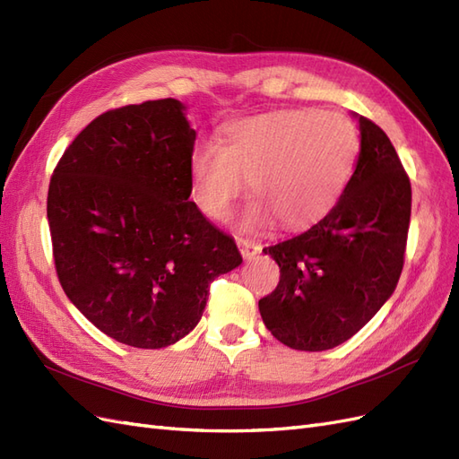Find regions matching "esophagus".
Listing matches in <instances>:
<instances>
[{"label":"esophagus","mask_w":459,"mask_h":459,"mask_svg":"<svg viewBox=\"0 0 459 459\" xmlns=\"http://www.w3.org/2000/svg\"><path fill=\"white\" fill-rule=\"evenodd\" d=\"M237 244L240 247V254L244 259H252L261 252V246L250 238H237Z\"/></svg>","instance_id":"1"}]
</instances>
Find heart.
Returning <instances> with one entry per match:
<instances>
[{"label": "heart", "instance_id": "heart-1", "mask_svg": "<svg viewBox=\"0 0 459 459\" xmlns=\"http://www.w3.org/2000/svg\"><path fill=\"white\" fill-rule=\"evenodd\" d=\"M358 155L359 133L342 113L304 108L244 117L225 125L221 143L192 150V198L209 219H227L247 175L255 195L242 229H264L273 219L306 229L336 207Z\"/></svg>", "mask_w": 459, "mask_h": 459}]
</instances>
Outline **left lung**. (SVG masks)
I'll use <instances>...</instances> for the list:
<instances>
[{"label":"left lung","mask_w":459,"mask_h":459,"mask_svg":"<svg viewBox=\"0 0 459 459\" xmlns=\"http://www.w3.org/2000/svg\"><path fill=\"white\" fill-rule=\"evenodd\" d=\"M359 155L333 212L298 237L264 247L281 267L259 299L271 334L288 348L346 342L394 292L403 267L411 185L381 126L358 117Z\"/></svg>","instance_id":"8db88e82"}]
</instances>
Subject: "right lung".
<instances>
[{
  "label": "right lung",
  "instance_id": "add662e5",
  "mask_svg": "<svg viewBox=\"0 0 459 459\" xmlns=\"http://www.w3.org/2000/svg\"><path fill=\"white\" fill-rule=\"evenodd\" d=\"M195 130L178 100L96 117L49 180L48 222L65 294L117 342L165 348L205 309L209 284L242 264L190 202Z\"/></svg>",
  "mask_w": 459,
  "mask_h": 459
}]
</instances>
